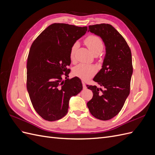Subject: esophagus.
Wrapping results in <instances>:
<instances>
[{
    "label": "esophagus",
    "instance_id": "obj_1",
    "mask_svg": "<svg viewBox=\"0 0 155 155\" xmlns=\"http://www.w3.org/2000/svg\"><path fill=\"white\" fill-rule=\"evenodd\" d=\"M82 84H83V89H86L87 87H86V85H85V83L84 81H82Z\"/></svg>",
    "mask_w": 155,
    "mask_h": 155
}]
</instances>
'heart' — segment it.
Segmentation results:
<instances>
[{"label": "heart", "instance_id": "1", "mask_svg": "<svg viewBox=\"0 0 155 155\" xmlns=\"http://www.w3.org/2000/svg\"><path fill=\"white\" fill-rule=\"evenodd\" d=\"M85 43L93 54H100L104 48V45L102 40L100 37L95 35H91L87 37L85 40ZM78 46L79 44L77 42L72 45L70 52L71 59H74L75 53H76ZM96 72V68L95 67L85 64H80L75 67L73 72L76 76L85 79L93 76Z\"/></svg>", "mask_w": 155, "mask_h": 155}]
</instances>
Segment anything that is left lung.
I'll use <instances>...</instances> for the list:
<instances>
[{
    "instance_id": "1",
    "label": "left lung",
    "mask_w": 155,
    "mask_h": 155,
    "mask_svg": "<svg viewBox=\"0 0 155 155\" xmlns=\"http://www.w3.org/2000/svg\"><path fill=\"white\" fill-rule=\"evenodd\" d=\"M88 31L101 37L106 53L102 68L93 79L103 89L87 85L93 92L87 107L96 118L109 120L119 113L129 95L133 70L131 51L122 35L110 25H91Z\"/></svg>"
}]
</instances>
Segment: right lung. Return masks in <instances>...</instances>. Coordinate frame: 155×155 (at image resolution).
Segmentation results:
<instances>
[{"instance_id":"obj_1","label":"right lung","mask_w":155,"mask_h":155,"mask_svg":"<svg viewBox=\"0 0 155 155\" xmlns=\"http://www.w3.org/2000/svg\"><path fill=\"white\" fill-rule=\"evenodd\" d=\"M87 31V26L54 23L33 42L27 61L26 87L34 109L45 120L62 118L68 112L70 97L83 89L79 78L67 79L70 70L67 67L71 63L72 45Z\"/></svg>"}]
</instances>
